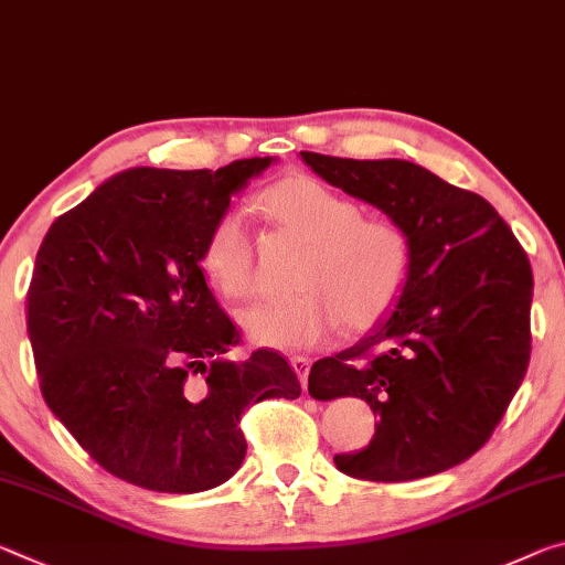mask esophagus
<instances>
[{
  "mask_svg": "<svg viewBox=\"0 0 565 565\" xmlns=\"http://www.w3.org/2000/svg\"><path fill=\"white\" fill-rule=\"evenodd\" d=\"M290 365H292V370H295V373H298V377H300V385H302V391L308 393V373H310V360H308V358H302V355H292V358H290Z\"/></svg>",
  "mask_w": 565,
  "mask_h": 565,
  "instance_id": "34e87169",
  "label": "esophagus"
}]
</instances>
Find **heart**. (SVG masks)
Masks as SVG:
<instances>
[{
    "label": "heart",
    "instance_id": "b5f03b06",
    "mask_svg": "<svg viewBox=\"0 0 565 565\" xmlns=\"http://www.w3.org/2000/svg\"><path fill=\"white\" fill-rule=\"evenodd\" d=\"M257 207L290 233L308 239L295 285L298 292L267 298L239 312L255 345L302 350L320 345L335 328L375 326L408 282L413 245L393 220L365 217L353 198L310 174H290L257 195ZM210 282L230 300L255 288V239L243 210L212 220L200 247Z\"/></svg>",
    "mask_w": 565,
    "mask_h": 565
}]
</instances>
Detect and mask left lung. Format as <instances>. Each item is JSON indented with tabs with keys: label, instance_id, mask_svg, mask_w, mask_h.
Segmentation results:
<instances>
[{
	"label": "left lung",
	"instance_id": "8db88e82",
	"mask_svg": "<svg viewBox=\"0 0 565 565\" xmlns=\"http://www.w3.org/2000/svg\"><path fill=\"white\" fill-rule=\"evenodd\" d=\"M300 154L332 188L383 210L413 245L391 316L310 367L312 397H363L381 418L367 448L335 456V466L401 483L463 463L493 436L529 370V255L491 202L420 164Z\"/></svg>",
	"mask_w": 565,
	"mask_h": 565
}]
</instances>
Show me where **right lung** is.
<instances>
[{
    "label": "right lung",
    "mask_w": 565,
    "mask_h": 565,
    "mask_svg": "<svg viewBox=\"0 0 565 565\" xmlns=\"http://www.w3.org/2000/svg\"><path fill=\"white\" fill-rule=\"evenodd\" d=\"M273 157L220 170L132 168L52 222L26 290L40 391L92 460L157 493L210 491L243 463L239 418L300 381L275 350L247 360L200 247Z\"/></svg>",
    "instance_id": "right-lung-1"
}]
</instances>
